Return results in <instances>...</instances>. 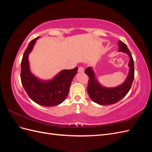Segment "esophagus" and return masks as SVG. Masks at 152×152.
<instances>
[{"label": "esophagus", "mask_w": 152, "mask_h": 152, "mask_svg": "<svg viewBox=\"0 0 152 152\" xmlns=\"http://www.w3.org/2000/svg\"><path fill=\"white\" fill-rule=\"evenodd\" d=\"M78 72H81V73H83L84 72V69L83 67L80 66L79 67V70H78Z\"/></svg>", "instance_id": "esophagus-1"}]
</instances>
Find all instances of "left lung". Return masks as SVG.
<instances>
[{
	"label": "left lung",
	"mask_w": 152,
	"mask_h": 152,
	"mask_svg": "<svg viewBox=\"0 0 152 152\" xmlns=\"http://www.w3.org/2000/svg\"><path fill=\"white\" fill-rule=\"evenodd\" d=\"M118 51L127 54L129 57L128 63L129 70L128 75L122 84L117 87H107L101 84L96 77V74L91 67H88L85 70V73L89 77L87 91L90 98L96 103L102 105L112 104L118 102L125 96L129 91L134 77V61L129 50L126 44L121 40L118 42Z\"/></svg>",
	"instance_id": "left-lung-1"
}]
</instances>
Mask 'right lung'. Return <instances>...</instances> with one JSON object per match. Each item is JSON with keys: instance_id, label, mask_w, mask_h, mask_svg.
Returning a JSON list of instances; mask_svg holds the SVG:
<instances>
[{"instance_id": "add662e5", "label": "right lung", "mask_w": 152, "mask_h": 152, "mask_svg": "<svg viewBox=\"0 0 152 152\" xmlns=\"http://www.w3.org/2000/svg\"><path fill=\"white\" fill-rule=\"evenodd\" d=\"M39 37L31 40L26 49L21 63V80L27 94L36 103L44 107H54L61 104L69 93L72 81L77 73L78 67L63 70L50 80H42L30 71L28 60Z\"/></svg>"}]
</instances>
